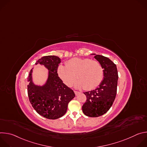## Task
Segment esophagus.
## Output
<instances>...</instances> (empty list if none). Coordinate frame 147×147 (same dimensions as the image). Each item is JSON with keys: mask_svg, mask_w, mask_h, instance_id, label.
<instances>
[{"mask_svg": "<svg viewBox=\"0 0 147 147\" xmlns=\"http://www.w3.org/2000/svg\"><path fill=\"white\" fill-rule=\"evenodd\" d=\"M74 93H75V94L77 95L79 93V92H78V91H74Z\"/></svg>", "mask_w": 147, "mask_h": 147, "instance_id": "1", "label": "esophagus"}]
</instances>
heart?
Returning <instances> with one entry per match:
<instances>
[{
    "label": "heart",
    "instance_id": "obj_1",
    "mask_svg": "<svg viewBox=\"0 0 147 147\" xmlns=\"http://www.w3.org/2000/svg\"><path fill=\"white\" fill-rule=\"evenodd\" d=\"M57 73L65 84L72 86L77 78L76 86L86 90L99 86L103 78V70L100 63L89 58H73L66 62V66L60 65Z\"/></svg>",
    "mask_w": 147,
    "mask_h": 147
}]
</instances>
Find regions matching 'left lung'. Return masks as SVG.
<instances>
[{"instance_id": "8db88e82", "label": "left lung", "mask_w": 147, "mask_h": 147, "mask_svg": "<svg viewBox=\"0 0 147 147\" xmlns=\"http://www.w3.org/2000/svg\"><path fill=\"white\" fill-rule=\"evenodd\" d=\"M103 69V80L95 90L84 92L87 97L82 107L85 115L96 117L107 113L111 108L117 93L118 73L116 65L108 57L95 55Z\"/></svg>"}]
</instances>
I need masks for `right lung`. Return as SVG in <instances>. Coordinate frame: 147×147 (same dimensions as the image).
<instances>
[{
    "mask_svg": "<svg viewBox=\"0 0 147 147\" xmlns=\"http://www.w3.org/2000/svg\"><path fill=\"white\" fill-rule=\"evenodd\" d=\"M60 63V59L56 56H44L36 62V65H44L49 70L47 82L43 87L33 84L32 70L28 77L27 91L32 107L39 115L48 119H56L63 116L68 103L75 96L74 91L63 82L57 74Z\"/></svg>",
    "mask_w": 147,
    "mask_h": 147,
    "instance_id": "obj_1",
    "label": "right lung"
}]
</instances>
